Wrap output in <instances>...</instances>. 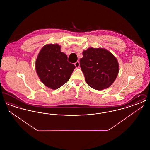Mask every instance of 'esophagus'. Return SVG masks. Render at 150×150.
I'll use <instances>...</instances> for the list:
<instances>
[{
  "mask_svg": "<svg viewBox=\"0 0 150 150\" xmlns=\"http://www.w3.org/2000/svg\"><path fill=\"white\" fill-rule=\"evenodd\" d=\"M75 67H76V68H79V66H80V63H79V62L77 61L76 62H75Z\"/></svg>",
  "mask_w": 150,
  "mask_h": 150,
  "instance_id": "34e87169",
  "label": "esophagus"
}]
</instances>
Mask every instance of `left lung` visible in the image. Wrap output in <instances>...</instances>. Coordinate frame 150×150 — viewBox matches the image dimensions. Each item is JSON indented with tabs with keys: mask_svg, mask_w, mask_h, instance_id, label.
Listing matches in <instances>:
<instances>
[{
	"mask_svg": "<svg viewBox=\"0 0 150 150\" xmlns=\"http://www.w3.org/2000/svg\"><path fill=\"white\" fill-rule=\"evenodd\" d=\"M83 55L80 65L86 83L98 91L111 86L119 70L116 58L110 51L102 48H89L83 52Z\"/></svg>",
	"mask_w": 150,
	"mask_h": 150,
	"instance_id": "1",
	"label": "left lung"
}]
</instances>
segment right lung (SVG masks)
<instances>
[{"instance_id": "1", "label": "right lung", "mask_w": 150, "mask_h": 150, "mask_svg": "<svg viewBox=\"0 0 150 150\" xmlns=\"http://www.w3.org/2000/svg\"><path fill=\"white\" fill-rule=\"evenodd\" d=\"M75 66L67 61L66 54L57 44L45 45L36 58V73L44 86L57 89L68 81Z\"/></svg>"}]
</instances>
